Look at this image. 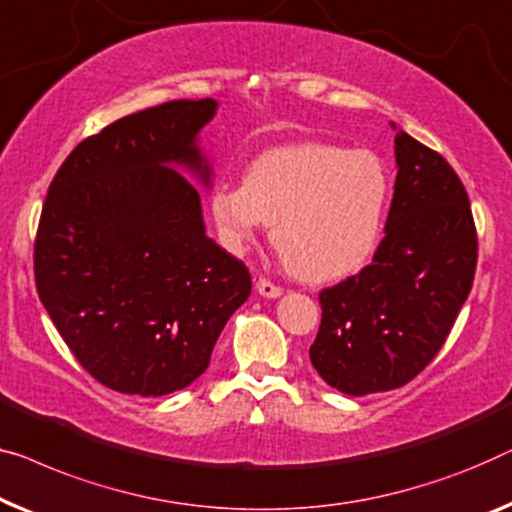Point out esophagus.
<instances>
[{
	"label": "esophagus",
	"mask_w": 512,
	"mask_h": 512,
	"mask_svg": "<svg viewBox=\"0 0 512 512\" xmlns=\"http://www.w3.org/2000/svg\"><path fill=\"white\" fill-rule=\"evenodd\" d=\"M256 291H258V295H263V298H270V300L279 298V295H281V288L274 286L270 279H258L256 281Z\"/></svg>",
	"instance_id": "1"
}]
</instances>
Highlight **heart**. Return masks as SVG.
I'll return each mask as SVG.
<instances>
[{
	"label": "heart",
	"instance_id": "heart-1",
	"mask_svg": "<svg viewBox=\"0 0 512 512\" xmlns=\"http://www.w3.org/2000/svg\"><path fill=\"white\" fill-rule=\"evenodd\" d=\"M390 177L372 152L295 143L258 154L242 187H219L210 214L219 242L242 256L263 226L295 277L330 284L365 268L379 244Z\"/></svg>",
	"mask_w": 512,
	"mask_h": 512
}]
</instances>
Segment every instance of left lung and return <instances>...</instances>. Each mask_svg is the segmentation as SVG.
<instances>
[{
    "label": "left lung",
    "mask_w": 512,
    "mask_h": 512,
    "mask_svg": "<svg viewBox=\"0 0 512 512\" xmlns=\"http://www.w3.org/2000/svg\"><path fill=\"white\" fill-rule=\"evenodd\" d=\"M395 136V194L367 268L325 288L309 348L321 379L344 395L395 390L425 369L469 298L478 240L469 196L446 159Z\"/></svg>",
    "instance_id": "1"
}]
</instances>
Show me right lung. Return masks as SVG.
<instances>
[{
    "label": "right lung",
    "mask_w": 512,
    "mask_h": 512,
    "mask_svg": "<svg viewBox=\"0 0 512 512\" xmlns=\"http://www.w3.org/2000/svg\"><path fill=\"white\" fill-rule=\"evenodd\" d=\"M214 99L122 117L73 150L50 184L34 244L36 288L96 381L124 395L187 388L251 293L249 270L207 238L212 189L201 131Z\"/></svg>",
    "instance_id": "add662e5"
}]
</instances>
